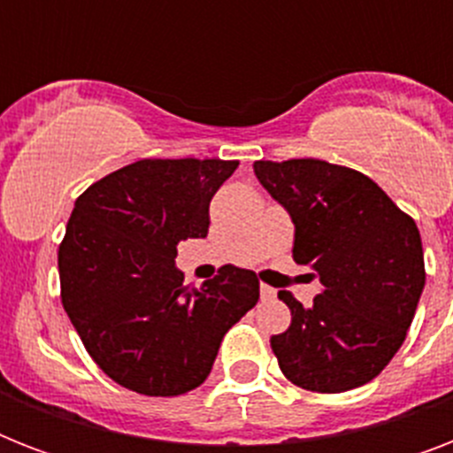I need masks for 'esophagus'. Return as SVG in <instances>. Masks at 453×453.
I'll list each match as a JSON object with an SVG mask.
<instances>
[{
	"label": "esophagus",
	"mask_w": 453,
	"mask_h": 453,
	"mask_svg": "<svg viewBox=\"0 0 453 453\" xmlns=\"http://www.w3.org/2000/svg\"><path fill=\"white\" fill-rule=\"evenodd\" d=\"M261 296L265 298V301H273V298L277 296V291L273 289V287H268V284H261Z\"/></svg>",
	"instance_id": "obj_1"
}]
</instances>
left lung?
<instances>
[{
    "instance_id": "8db88e82",
    "label": "left lung",
    "mask_w": 453,
    "mask_h": 453,
    "mask_svg": "<svg viewBox=\"0 0 453 453\" xmlns=\"http://www.w3.org/2000/svg\"><path fill=\"white\" fill-rule=\"evenodd\" d=\"M254 173L296 227L294 261L322 282L310 308L277 294L291 310L289 329L270 338L280 369L312 393L365 386L404 343L426 287L414 219L348 166L261 159Z\"/></svg>"
}]
</instances>
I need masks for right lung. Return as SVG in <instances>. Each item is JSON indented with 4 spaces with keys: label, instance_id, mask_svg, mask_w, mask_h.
Masks as SVG:
<instances>
[{
    "label": "right lung",
    "instance_id": "1",
    "mask_svg": "<svg viewBox=\"0 0 453 453\" xmlns=\"http://www.w3.org/2000/svg\"><path fill=\"white\" fill-rule=\"evenodd\" d=\"M240 162L141 159L81 192L58 249L60 298L119 386L173 397L204 383L220 341L258 303V277L223 265L183 284L178 242L206 237L209 204Z\"/></svg>",
    "mask_w": 453,
    "mask_h": 453
}]
</instances>
